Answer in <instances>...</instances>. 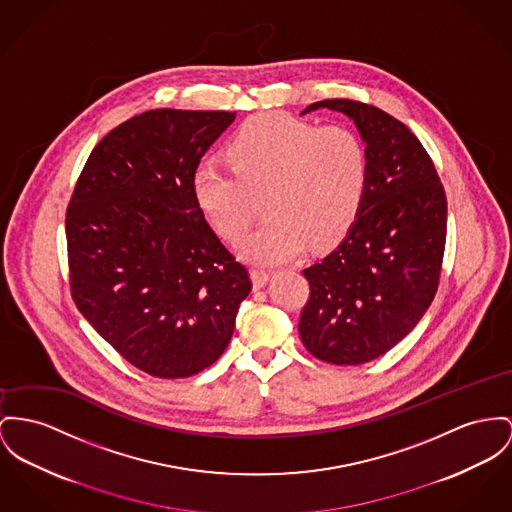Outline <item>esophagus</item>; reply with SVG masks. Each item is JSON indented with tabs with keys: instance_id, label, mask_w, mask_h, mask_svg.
Segmentation results:
<instances>
[{
	"instance_id": "obj_1",
	"label": "esophagus",
	"mask_w": 512,
	"mask_h": 512,
	"mask_svg": "<svg viewBox=\"0 0 512 512\" xmlns=\"http://www.w3.org/2000/svg\"><path fill=\"white\" fill-rule=\"evenodd\" d=\"M270 279V272L268 270H262V268H252V283H254V289H262Z\"/></svg>"
}]
</instances>
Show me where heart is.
<instances>
[{
	"instance_id": "obj_1",
	"label": "heart",
	"mask_w": 512,
	"mask_h": 512,
	"mask_svg": "<svg viewBox=\"0 0 512 512\" xmlns=\"http://www.w3.org/2000/svg\"><path fill=\"white\" fill-rule=\"evenodd\" d=\"M229 163H198L192 188L215 229L237 239L264 198L268 217L239 242L258 264L295 258L305 244L328 248L355 223L369 184V149L345 124L264 114L229 145Z\"/></svg>"
}]
</instances>
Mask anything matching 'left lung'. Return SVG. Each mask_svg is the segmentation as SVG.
<instances>
[{
    "label": "left lung",
    "mask_w": 512,
    "mask_h": 512,
    "mask_svg": "<svg viewBox=\"0 0 512 512\" xmlns=\"http://www.w3.org/2000/svg\"><path fill=\"white\" fill-rule=\"evenodd\" d=\"M369 149V184L345 239L303 270L310 285L299 336L332 365H363L404 340L431 305L443 270L446 194L408 126L373 104L326 99Z\"/></svg>",
    "instance_id": "8db88e82"
}]
</instances>
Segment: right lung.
<instances>
[{"mask_svg":"<svg viewBox=\"0 0 512 512\" xmlns=\"http://www.w3.org/2000/svg\"><path fill=\"white\" fill-rule=\"evenodd\" d=\"M233 120L225 110L141 112L95 145L71 192V299L147 375L184 378L213 365L252 289L192 188L200 159Z\"/></svg>","mask_w":512,"mask_h":512,"instance_id":"add662e5","label":"right lung"}]
</instances>
